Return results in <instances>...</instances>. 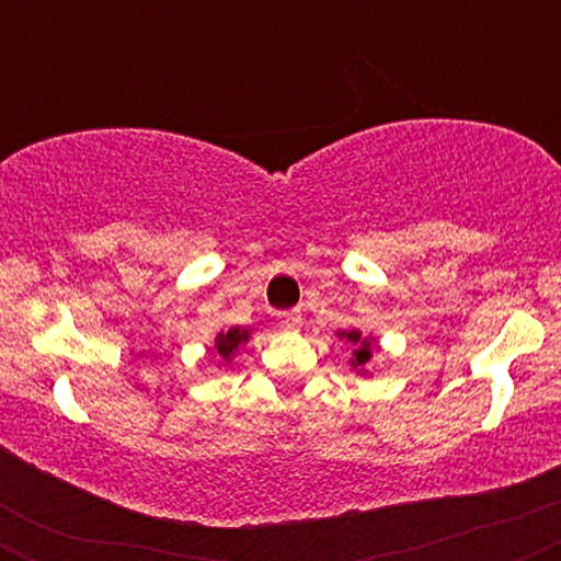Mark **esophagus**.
<instances>
[{
	"label": "esophagus",
	"instance_id": "esophagus-1",
	"mask_svg": "<svg viewBox=\"0 0 561 561\" xmlns=\"http://www.w3.org/2000/svg\"><path fill=\"white\" fill-rule=\"evenodd\" d=\"M300 324H302V313L300 311H287V313H282V317H279L282 330H300Z\"/></svg>",
	"mask_w": 561,
	"mask_h": 561
}]
</instances>
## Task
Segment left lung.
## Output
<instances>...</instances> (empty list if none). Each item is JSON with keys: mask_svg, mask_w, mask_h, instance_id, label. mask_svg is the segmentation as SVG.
<instances>
[{"mask_svg": "<svg viewBox=\"0 0 561 561\" xmlns=\"http://www.w3.org/2000/svg\"><path fill=\"white\" fill-rule=\"evenodd\" d=\"M343 337H347V343H353V358H351L353 369H362V366L369 364L371 347H375L371 345V340H362V332H356V330L345 332Z\"/></svg>", "mask_w": 561, "mask_h": 561, "instance_id": "obj_1", "label": "left lung"}]
</instances>
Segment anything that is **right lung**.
I'll use <instances>...</instances> for the list:
<instances>
[{
    "instance_id": "add662e5",
    "label": "right lung",
    "mask_w": 561,
    "mask_h": 561,
    "mask_svg": "<svg viewBox=\"0 0 561 561\" xmlns=\"http://www.w3.org/2000/svg\"><path fill=\"white\" fill-rule=\"evenodd\" d=\"M250 337V332L248 330H240V327H231L229 332H221L216 337V353H218V358H221V362H229L231 358V353L237 351V347H240V343H244V340Z\"/></svg>"
}]
</instances>
